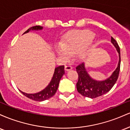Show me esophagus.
Segmentation results:
<instances>
[{
	"label": "esophagus",
	"instance_id": "1",
	"mask_svg": "<svg viewBox=\"0 0 130 130\" xmlns=\"http://www.w3.org/2000/svg\"><path fill=\"white\" fill-rule=\"evenodd\" d=\"M65 70H66V71H70V70L73 69V67L71 66H70V65H67V66H65Z\"/></svg>",
	"mask_w": 130,
	"mask_h": 130
}]
</instances>
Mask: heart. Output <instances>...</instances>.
I'll use <instances>...</instances> for the list:
<instances>
[{
  "instance_id": "obj_1",
  "label": "heart",
  "mask_w": 130,
  "mask_h": 130,
  "mask_svg": "<svg viewBox=\"0 0 130 130\" xmlns=\"http://www.w3.org/2000/svg\"><path fill=\"white\" fill-rule=\"evenodd\" d=\"M95 34L92 32L77 31L67 36L62 44L56 48V53L64 60H68L71 54L83 59L88 55L87 46L95 39Z\"/></svg>"
}]
</instances>
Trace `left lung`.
Wrapping results in <instances>:
<instances>
[{"instance_id": "obj_1", "label": "left lung", "mask_w": 130, "mask_h": 130, "mask_svg": "<svg viewBox=\"0 0 130 130\" xmlns=\"http://www.w3.org/2000/svg\"><path fill=\"white\" fill-rule=\"evenodd\" d=\"M111 43L119 53V62L116 69L109 77L103 80L94 79L89 75L85 67L84 62L76 67L78 74V81L76 84L77 92L86 97L95 98L108 92L114 86L119 77L120 67V51L117 41L111 37Z\"/></svg>"}]
</instances>
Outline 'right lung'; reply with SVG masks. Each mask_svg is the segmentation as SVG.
<instances>
[{"label": "right lung", "mask_w": 130, "mask_h": 130, "mask_svg": "<svg viewBox=\"0 0 130 130\" xmlns=\"http://www.w3.org/2000/svg\"><path fill=\"white\" fill-rule=\"evenodd\" d=\"M43 29V27L40 26H34L29 28L23 34H27L31 30H41ZM64 74H65V70H64L63 65L57 67L55 68L53 76L52 77L50 84L47 85V87L44 88L43 90L35 93H27L22 92L21 90H19L24 95H25L30 99L32 100L37 101H43L46 100L53 96L56 93L57 90L59 87V82H60V80Z\"/></svg>", "instance_id": "obj_1"}]
</instances>
